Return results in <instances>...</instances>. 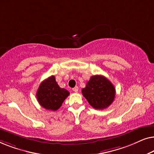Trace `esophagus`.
Returning <instances> with one entry per match:
<instances>
[{
	"label": "esophagus",
	"mask_w": 154,
	"mask_h": 154,
	"mask_svg": "<svg viewBox=\"0 0 154 154\" xmlns=\"http://www.w3.org/2000/svg\"><path fill=\"white\" fill-rule=\"evenodd\" d=\"M73 91L75 92H78V91H79V87L78 86H75V88H73Z\"/></svg>",
	"instance_id": "obj_1"
}]
</instances>
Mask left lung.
I'll return each mask as SVG.
<instances>
[{
	"label": "left lung",
	"mask_w": 154,
	"mask_h": 154,
	"mask_svg": "<svg viewBox=\"0 0 154 154\" xmlns=\"http://www.w3.org/2000/svg\"><path fill=\"white\" fill-rule=\"evenodd\" d=\"M82 93L93 108L104 109L113 102L116 90L113 84L104 75H95L90 77Z\"/></svg>",
	"instance_id": "obj_1"
}]
</instances>
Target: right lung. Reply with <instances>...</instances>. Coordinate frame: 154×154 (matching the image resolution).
Instances as JSON below:
<instances>
[{
  "label": "right lung",
  "mask_w": 154,
  "mask_h": 154,
  "mask_svg": "<svg viewBox=\"0 0 154 154\" xmlns=\"http://www.w3.org/2000/svg\"><path fill=\"white\" fill-rule=\"evenodd\" d=\"M69 95V92L61 88L52 75L40 85L36 92V97L40 105L47 110L57 111Z\"/></svg>",
  "instance_id": "obj_1"
}]
</instances>
